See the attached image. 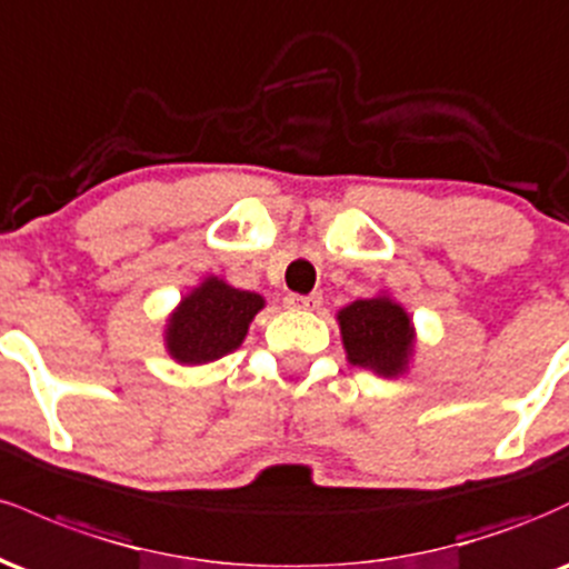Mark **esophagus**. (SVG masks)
<instances>
[{
    "mask_svg": "<svg viewBox=\"0 0 569 569\" xmlns=\"http://www.w3.org/2000/svg\"><path fill=\"white\" fill-rule=\"evenodd\" d=\"M286 305L291 310H318L321 307V293H289Z\"/></svg>",
    "mask_w": 569,
    "mask_h": 569,
    "instance_id": "34e87169",
    "label": "esophagus"
}]
</instances>
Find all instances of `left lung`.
I'll use <instances>...</instances> for the list:
<instances>
[{"mask_svg": "<svg viewBox=\"0 0 569 569\" xmlns=\"http://www.w3.org/2000/svg\"><path fill=\"white\" fill-rule=\"evenodd\" d=\"M339 329L352 367L396 377L407 369L415 348V331L401 305L388 297L356 299L339 310Z\"/></svg>", "mask_w": 569, "mask_h": 569, "instance_id": "left-lung-1", "label": "left lung"}]
</instances>
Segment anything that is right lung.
Segmentation results:
<instances>
[{"label": "right lung", "mask_w": 569, "mask_h": 569, "mask_svg": "<svg viewBox=\"0 0 569 569\" xmlns=\"http://www.w3.org/2000/svg\"><path fill=\"white\" fill-rule=\"evenodd\" d=\"M262 307L264 299L259 293L232 289L224 280L208 278L181 299L179 310L168 321V352L189 367L217 361L240 348L248 323Z\"/></svg>", "instance_id": "obj_1"}]
</instances>
